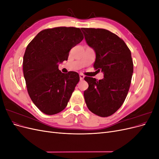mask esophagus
<instances>
[{
    "label": "esophagus",
    "mask_w": 159,
    "mask_h": 159,
    "mask_svg": "<svg viewBox=\"0 0 159 159\" xmlns=\"http://www.w3.org/2000/svg\"><path fill=\"white\" fill-rule=\"evenodd\" d=\"M84 75H83V74H80V80L81 81H82L83 80H84Z\"/></svg>",
    "instance_id": "34e87169"
}]
</instances>
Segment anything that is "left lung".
<instances>
[{"label": "left lung", "mask_w": 159, "mask_h": 159, "mask_svg": "<svg viewBox=\"0 0 159 159\" xmlns=\"http://www.w3.org/2000/svg\"><path fill=\"white\" fill-rule=\"evenodd\" d=\"M81 30L95 52L93 68L104 74L99 81L84 78L89 85L84 93L85 103L93 113L109 117L121 107L127 95L133 73L131 53L121 38L107 30L82 28Z\"/></svg>", "instance_id": "left-lung-1"}]
</instances>
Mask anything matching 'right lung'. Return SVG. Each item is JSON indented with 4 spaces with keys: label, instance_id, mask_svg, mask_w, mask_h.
Listing matches in <instances>:
<instances>
[{
    "label": "right lung",
    "instance_id": "right-lung-1",
    "mask_svg": "<svg viewBox=\"0 0 159 159\" xmlns=\"http://www.w3.org/2000/svg\"><path fill=\"white\" fill-rule=\"evenodd\" d=\"M83 39L79 28L56 27L42 30L27 46L24 77L28 95L42 113L57 114L68 105L80 75L75 71L62 73L58 66Z\"/></svg>",
    "mask_w": 159,
    "mask_h": 159
}]
</instances>
